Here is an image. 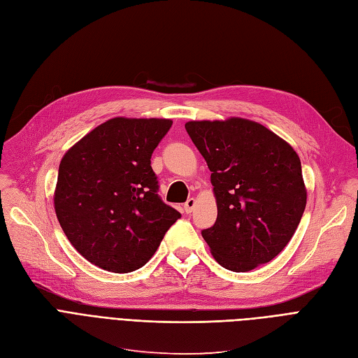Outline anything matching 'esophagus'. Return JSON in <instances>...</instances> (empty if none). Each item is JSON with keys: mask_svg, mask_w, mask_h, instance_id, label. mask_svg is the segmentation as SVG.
Listing matches in <instances>:
<instances>
[{"mask_svg": "<svg viewBox=\"0 0 358 358\" xmlns=\"http://www.w3.org/2000/svg\"><path fill=\"white\" fill-rule=\"evenodd\" d=\"M194 203H196V201L193 199V197H190V199H187V202L184 203V213L190 214L192 210H193V208H194Z\"/></svg>", "mask_w": 358, "mask_h": 358, "instance_id": "esophagus-1", "label": "esophagus"}]
</instances>
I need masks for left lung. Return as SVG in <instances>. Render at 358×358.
<instances>
[{
	"label": "left lung",
	"mask_w": 358,
	"mask_h": 358,
	"mask_svg": "<svg viewBox=\"0 0 358 358\" xmlns=\"http://www.w3.org/2000/svg\"><path fill=\"white\" fill-rule=\"evenodd\" d=\"M186 129L210 171L218 215L202 231L220 266L245 273L279 255L307 205L292 145L243 117L190 121Z\"/></svg>",
	"instance_id": "obj_1"
}]
</instances>
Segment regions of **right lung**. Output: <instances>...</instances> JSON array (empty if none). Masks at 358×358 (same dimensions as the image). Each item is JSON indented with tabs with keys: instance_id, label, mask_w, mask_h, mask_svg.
I'll list each match as a JSON object with an SVG mask.
<instances>
[{
	"instance_id": "obj_1",
	"label": "right lung",
	"mask_w": 358,
	"mask_h": 358,
	"mask_svg": "<svg viewBox=\"0 0 358 358\" xmlns=\"http://www.w3.org/2000/svg\"><path fill=\"white\" fill-rule=\"evenodd\" d=\"M171 125V119L113 117L62 157L56 215L73 248L94 266L138 270L181 217L159 197L150 165Z\"/></svg>"
}]
</instances>
